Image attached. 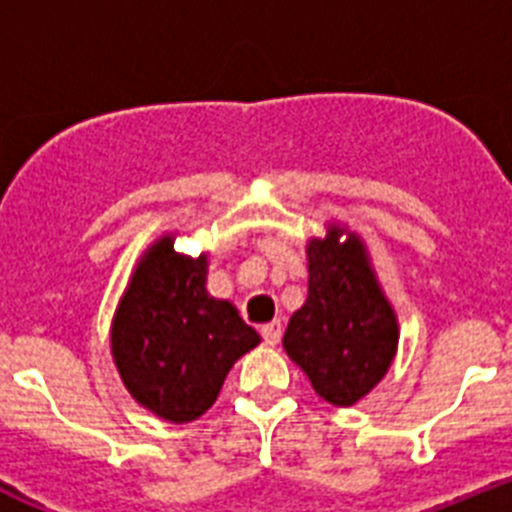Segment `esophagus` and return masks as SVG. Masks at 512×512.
I'll list each match as a JSON object with an SVG mask.
<instances>
[{
  "instance_id": "esophagus-1",
  "label": "esophagus",
  "mask_w": 512,
  "mask_h": 512,
  "mask_svg": "<svg viewBox=\"0 0 512 512\" xmlns=\"http://www.w3.org/2000/svg\"><path fill=\"white\" fill-rule=\"evenodd\" d=\"M261 338H264L269 346H277L282 341V323L279 320H271V323L261 325Z\"/></svg>"
}]
</instances>
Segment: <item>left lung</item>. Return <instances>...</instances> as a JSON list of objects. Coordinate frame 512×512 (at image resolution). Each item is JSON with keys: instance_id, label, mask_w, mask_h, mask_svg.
Segmentation results:
<instances>
[{"instance_id": "left-lung-1", "label": "left lung", "mask_w": 512, "mask_h": 512, "mask_svg": "<svg viewBox=\"0 0 512 512\" xmlns=\"http://www.w3.org/2000/svg\"><path fill=\"white\" fill-rule=\"evenodd\" d=\"M333 228L307 246V300L289 318L284 351L330 405L348 408L395 359L397 320L374 279L361 241Z\"/></svg>"}]
</instances>
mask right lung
<instances>
[{"label":"right lung","mask_w":512,"mask_h":512,"mask_svg":"<svg viewBox=\"0 0 512 512\" xmlns=\"http://www.w3.org/2000/svg\"><path fill=\"white\" fill-rule=\"evenodd\" d=\"M207 256L161 238L143 256L112 323V356L130 395L171 423L197 420L259 333L230 302L207 295Z\"/></svg>","instance_id":"1"}]
</instances>
